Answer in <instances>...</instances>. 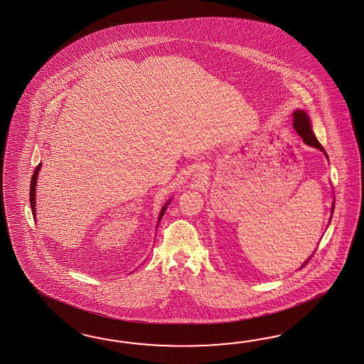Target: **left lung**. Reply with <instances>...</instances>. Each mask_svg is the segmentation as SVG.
Returning a JSON list of instances; mask_svg holds the SVG:
<instances>
[{"label": "left lung", "instance_id": "obj_1", "mask_svg": "<svg viewBox=\"0 0 364 364\" xmlns=\"http://www.w3.org/2000/svg\"><path fill=\"white\" fill-rule=\"evenodd\" d=\"M291 116H293V128H294V131L297 132L299 136L302 137L304 142L308 144L310 146H313V148L322 150L327 157L326 151L322 148V145L318 142L316 136H314V133L311 131V124H310V120H309L306 112H305V111H301V109H297V111L293 112ZM331 213H334V205H333V211H331ZM313 255H314V253H313ZM313 255L309 257L308 261H305V264H304L301 268H304V267L308 264L309 260L313 257Z\"/></svg>", "mask_w": 364, "mask_h": 364}]
</instances>
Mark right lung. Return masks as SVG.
Here are the masks:
<instances>
[{"mask_svg": "<svg viewBox=\"0 0 364 364\" xmlns=\"http://www.w3.org/2000/svg\"><path fill=\"white\" fill-rule=\"evenodd\" d=\"M39 168H41V164L38 165L36 170H34V174H33V177H31V182H30V205H31V211H33V216L36 218V186H37V177H38V171H39ZM168 202L166 205L162 207V210H161V214H159V220H161V218H162V215L165 213V210H166V207H168Z\"/></svg>", "mask_w": 364, "mask_h": 364, "instance_id": "1", "label": "right lung"}]
</instances>
